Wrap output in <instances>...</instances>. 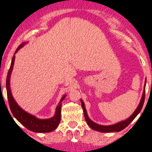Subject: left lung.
Returning a JSON list of instances; mask_svg holds the SVG:
<instances>
[{
  "mask_svg": "<svg viewBox=\"0 0 152 152\" xmlns=\"http://www.w3.org/2000/svg\"><path fill=\"white\" fill-rule=\"evenodd\" d=\"M146 82H147V80L145 79V85H144V89H143V93L142 95V98L138 106H137L136 110L134 111V112L128 119L124 120V121H119L118 123H116L115 124H112V125L109 126H104V125H100V124H98L91 121L88 116L87 115V112H86L85 105H84V102L82 99L81 100V103H82V108H83L84 111V118H85L86 121L87 122V124L89 126L91 129H92L94 131L101 132V133H110V132H119L122 131V130L125 129L126 127H127L133 121V120L137 117V115L140 112L142 108L144 102H145V86H146Z\"/></svg>",
  "mask_w": 152,
  "mask_h": 152,
  "instance_id": "8db88e82",
  "label": "left lung"
}]
</instances>
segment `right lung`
Segmentation results:
<instances>
[{"instance_id": "obj_1", "label": "right lung", "mask_w": 152, "mask_h": 152, "mask_svg": "<svg viewBox=\"0 0 152 152\" xmlns=\"http://www.w3.org/2000/svg\"><path fill=\"white\" fill-rule=\"evenodd\" d=\"M27 42H23L17 47L15 51V54L18 51L20 50L21 47H23ZM14 54L13 58L12 59V62L10 65V68L9 69L8 73H7V80H6V90L7 95L8 98L9 105L10 110L12 113L14 117L16 118L17 121L20 122L23 126L26 128L27 129L30 130L33 132L35 133H49L54 131L55 129L58 127L59 123L61 121V102L66 98V95L63 96L61 99L60 102H58V105L56 107V112H55L54 115L52 117L49 118V119H38L35 116L31 115L26 112L23 109H21L15 100L14 99L11 93L10 89V76L12 72V69L15 64V56Z\"/></svg>"}]
</instances>
